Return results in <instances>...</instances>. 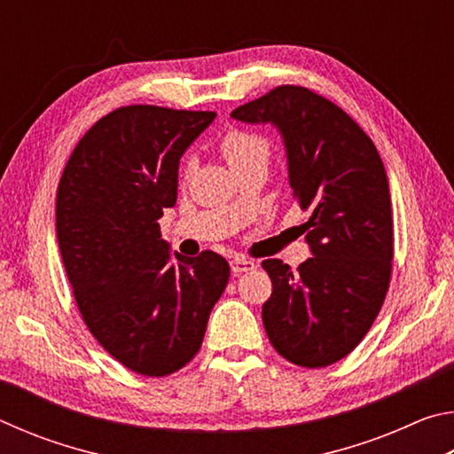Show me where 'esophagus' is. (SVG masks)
<instances>
[{
  "label": "esophagus",
  "mask_w": 454,
  "mask_h": 454,
  "mask_svg": "<svg viewBox=\"0 0 454 454\" xmlns=\"http://www.w3.org/2000/svg\"><path fill=\"white\" fill-rule=\"evenodd\" d=\"M230 268H232V274L238 276V274H244V272H248V270H254L256 264L252 262V260H248V258H234L232 262H230Z\"/></svg>",
  "instance_id": "esophagus-1"
}]
</instances>
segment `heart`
Listing matches in <instances>:
<instances>
[{
  "instance_id": "heart-1",
  "label": "heart",
  "mask_w": 454,
  "mask_h": 454,
  "mask_svg": "<svg viewBox=\"0 0 454 454\" xmlns=\"http://www.w3.org/2000/svg\"><path fill=\"white\" fill-rule=\"evenodd\" d=\"M218 150L228 166L236 174H242L256 164H268L272 145L262 134L242 128H230L218 140ZM192 172H194V158H186L182 166V180L188 182Z\"/></svg>"
}]
</instances>
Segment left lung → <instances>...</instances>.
<instances>
[{"mask_svg": "<svg viewBox=\"0 0 454 454\" xmlns=\"http://www.w3.org/2000/svg\"><path fill=\"white\" fill-rule=\"evenodd\" d=\"M232 118L272 121L286 145L292 196L304 212L312 258L292 272L262 268L272 294L262 322L292 364L322 368L355 350L388 292L395 258L388 178L376 145L342 107L302 86H278Z\"/></svg>", "mask_w": 454, "mask_h": 454, "instance_id": "8db88e82", "label": "left lung"}]
</instances>
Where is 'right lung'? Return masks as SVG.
Listing matches in <instances>:
<instances>
[{"label": "right lung", "mask_w": 454, "mask_h": 454, "mask_svg": "<svg viewBox=\"0 0 454 454\" xmlns=\"http://www.w3.org/2000/svg\"><path fill=\"white\" fill-rule=\"evenodd\" d=\"M214 112L124 106L99 118L59 178L56 230L90 333L129 371L168 376L202 347L230 266L216 252L170 262L158 220L178 198V164Z\"/></svg>", "instance_id": "obj_1"}]
</instances>
